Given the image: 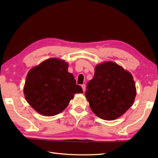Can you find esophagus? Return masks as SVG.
Returning <instances> with one entry per match:
<instances>
[{"label":"esophagus","instance_id":"esophagus-1","mask_svg":"<svg viewBox=\"0 0 158 158\" xmlns=\"http://www.w3.org/2000/svg\"><path fill=\"white\" fill-rule=\"evenodd\" d=\"M81 88H82V89H83V91L85 92V84L81 85Z\"/></svg>","mask_w":158,"mask_h":158}]
</instances>
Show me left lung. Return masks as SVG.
<instances>
[{
  "mask_svg": "<svg viewBox=\"0 0 158 158\" xmlns=\"http://www.w3.org/2000/svg\"><path fill=\"white\" fill-rule=\"evenodd\" d=\"M85 95L92 111L100 118L114 120L133 105L136 94L132 75L113 62L95 67Z\"/></svg>",
  "mask_w": 158,
  "mask_h": 158,
  "instance_id": "8db88e82",
  "label": "left lung"
}]
</instances>
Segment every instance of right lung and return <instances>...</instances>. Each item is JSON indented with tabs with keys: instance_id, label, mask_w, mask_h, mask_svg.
Segmentation results:
<instances>
[{
	"instance_id": "obj_1",
	"label": "right lung",
	"mask_w": 158,
	"mask_h": 158,
	"mask_svg": "<svg viewBox=\"0 0 158 158\" xmlns=\"http://www.w3.org/2000/svg\"><path fill=\"white\" fill-rule=\"evenodd\" d=\"M68 63L50 58L32 68L26 77L23 93L28 104L45 116L58 115L69 105L76 93H83L76 84Z\"/></svg>"
}]
</instances>
